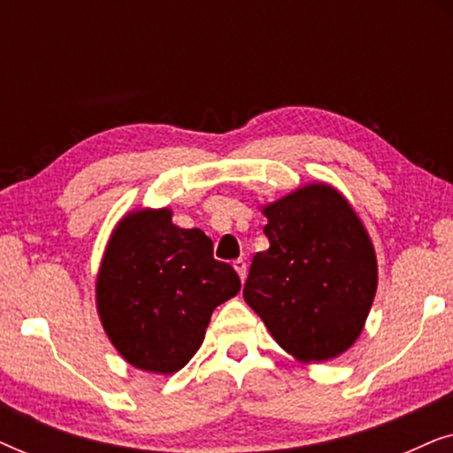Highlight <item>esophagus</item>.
Segmentation results:
<instances>
[{"label":"esophagus","instance_id":"obj_1","mask_svg":"<svg viewBox=\"0 0 453 453\" xmlns=\"http://www.w3.org/2000/svg\"><path fill=\"white\" fill-rule=\"evenodd\" d=\"M233 268L237 270L241 282H245V278H247V264H245V259H234Z\"/></svg>","mask_w":453,"mask_h":453}]
</instances>
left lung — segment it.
Here are the masks:
<instances>
[{
    "label": "left lung",
    "instance_id": "left-lung-1",
    "mask_svg": "<svg viewBox=\"0 0 453 453\" xmlns=\"http://www.w3.org/2000/svg\"><path fill=\"white\" fill-rule=\"evenodd\" d=\"M259 210L270 250L251 259L245 303L295 361L344 355L377 293L375 247L361 216L324 181L299 185Z\"/></svg>",
    "mask_w": 453,
    "mask_h": 453
}]
</instances>
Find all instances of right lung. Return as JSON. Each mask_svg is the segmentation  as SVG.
<instances>
[{"instance_id":"right-lung-1","label":"right lung","mask_w":453,"mask_h":453,"mask_svg":"<svg viewBox=\"0 0 453 453\" xmlns=\"http://www.w3.org/2000/svg\"><path fill=\"white\" fill-rule=\"evenodd\" d=\"M241 280L212 257L200 228L173 225V210L135 208L117 220L96 272L103 330L135 369L173 375L200 349L220 303Z\"/></svg>"}]
</instances>
